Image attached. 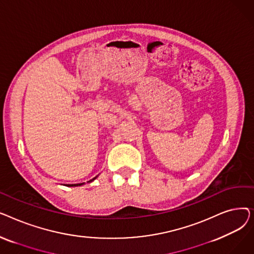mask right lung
I'll use <instances>...</instances> for the list:
<instances>
[{
  "label": "right lung",
  "instance_id": "right-lung-1",
  "mask_svg": "<svg viewBox=\"0 0 254 254\" xmlns=\"http://www.w3.org/2000/svg\"><path fill=\"white\" fill-rule=\"evenodd\" d=\"M77 185H78V184H77ZM79 185H81V184H79ZM71 186H76V184H74V185H73V184H72V185H71Z\"/></svg>",
  "mask_w": 254,
  "mask_h": 254
}]
</instances>
